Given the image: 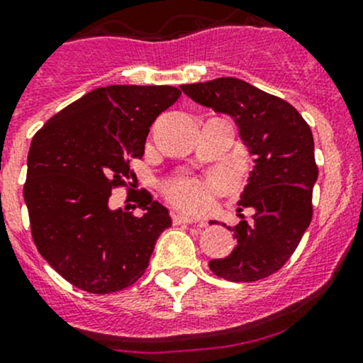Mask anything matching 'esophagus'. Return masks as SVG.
<instances>
[{
  "label": "esophagus",
  "instance_id": "obj_1",
  "mask_svg": "<svg viewBox=\"0 0 363 363\" xmlns=\"http://www.w3.org/2000/svg\"><path fill=\"white\" fill-rule=\"evenodd\" d=\"M171 216H173V221L177 225H180V223H194V218L190 216V214H185V213H180V211H173L171 213ZM199 227H206V223H202V221H199Z\"/></svg>",
  "mask_w": 363,
  "mask_h": 363
}]
</instances>
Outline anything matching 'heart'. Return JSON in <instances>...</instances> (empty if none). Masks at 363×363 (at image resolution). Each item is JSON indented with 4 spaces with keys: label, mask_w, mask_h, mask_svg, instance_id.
Here are the masks:
<instances>
[{
    "label": "heart",
    "mask_w": 363,
    "mask_h": 363,
    "mask_svg": "<svg viewBox=\"0 0 363 363\" xmlns=\"http://www.w3.org/2000/svg\"><path fill=\"white\" fill-rule=\"evenodd\" d=\"M214 186H216V183L206 185V183L197 180H185L171 186L169 197L183 208L201 211L211 204V189Z\"/></svg>",
    "instance_id": "heart-1"
}]
</instances>
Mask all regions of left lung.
Listing matches in <instances>:
<instances>
[{
	"instance_id": "1",
	"label": "left lung",
	"mask_w": 363,
	"mask_h": 363,
	"mask_svg": "<svg viewBox=\"0 0 363 363\" xmlns=\"http://www.w3.org/2000/svg\"><path fill=\"white\" fill-rule=\"evenodd\" d=\"M194 102L227 114L255 155L240 207L255 211L232 230L237 239L228 256L209 261L214 275L230 282H255L275 274L298 247L311 221V194L318 178L313 135L298 111L279 96L237 77L183 84ZM216 223V221H211Z\"/></svg>"
}]
</instances>
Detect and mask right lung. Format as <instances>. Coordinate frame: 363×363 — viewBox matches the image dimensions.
<instances>
[{
	"label": "right lung",
	"instance_id": "add662e5",
	"mask_svg": "<svg viewBox=\"0 0 363 363\" xmlns=\"http://www.w3.org/2000/svg\"><path fill=\"white\" fill-rule=\"evenodd\" d=\"M182 91L111 84L62 108L34 135L24 201L40 255L67 282L93 294L126 289L149 267L169 211L140 192L142 216L108 206L112 189L133 178L150 126ZM131 185V183H130Z\"/></svg>",
	"mask_w": 363,
	"mask_h": 363
}]
</instances>
